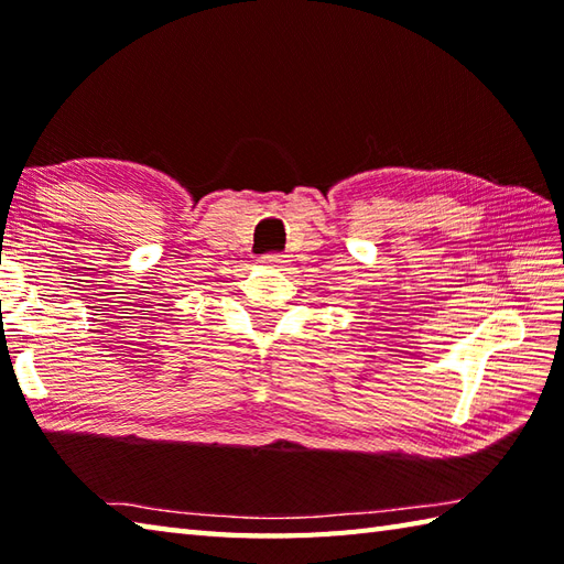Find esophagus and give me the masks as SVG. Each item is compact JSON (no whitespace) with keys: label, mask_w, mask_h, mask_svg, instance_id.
<instances>
[{"label":"esophagus","mask_w":564,"mask_h":564,"mask_svg":"<svg viewBox=\"0 0 564 564\" xmlns=\"http://www.w3.org/2000/svg\"><path fill=\"white\" fill-rule=\"evenodd\" d=\"M261 261H263V263H269V267H283V263H285V257H283V254H279V251H269V254H263V257H261Z\"/></svg>","instance_id":"esophagus-1"}]
</instances>
